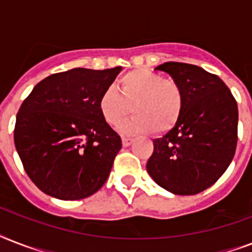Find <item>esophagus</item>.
I'll return each mask as SVG.
<instances>
[{
	"label": "esophagus",
	"instance_id": "esophagus-1",
	"mask_svg": "<svg viewBox=\"0 0 252 252\" xmlns=\"http://www.w3.org/2000/svg\"><path fill=\"white\" fill-rule=\"evenodd\" d=\"M132 141H133L132 137H123V146H129Z\"/></svg>",
	"mask_w": 252,
	"mask_h": 252
}]
</instances>
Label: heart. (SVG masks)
Segmentation results:
<instances>
[{
    "label": "heart",
    "instance_id": "1",
    "mask_svg": "<svg viewBox=\"0 0 252 252\" xmlns=\"http://www.w3.org/2000/svg\"><path fill=\"white\" fill-rule=\"evenodd\" d=\"M119 92L107 87L99 98V111L111 126H120L130 114L134 116L123 126L124 133L152 132L165 133L182 118L186 94L182 85L161 74L136 69L119 80Z\"/></svg>",
    "mask_w": 252,
    "mask_h": 252
}]
</instances>
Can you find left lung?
Returning a JSON list of instances; mask_svg holds the SVG:
<instances>
[{"mask_svg": "<svg viewBox=\"0 0 252 252\" xmlns=\"http://www.w3.org/2000/svg\"><path fill=\"white\" fill-rule=\"evenodd\" d=\"M156 69L168 73L186 94L176 126L153 141L146 170L158 186L175 195H196L226 171L238 141V107L221 78L200 66L165 63Z\"/></svg>", "mask_w": 252, "mask_h": 252, "instance_id": "left-lung-1", "label": "left lung"}]
</instances>
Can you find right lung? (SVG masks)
I'll return each mask as SVG.
<instances>
[{"label":"right lung","instance_id":"add662e5","mask_svg":"<svg viewBox=\"0 0 252 252\" xmlns=\"http://www.w3.org/2000/svg\"><path fill=\"white\" fill-rule=\"evenodd\" d=\"M120 70L74 68L51 74L23 100L14 144L40 191L80 200L106 183L122 138L102 118L99 98Z\"/></svg>","mask_w":252,"mask_h":252}]
</instances>
